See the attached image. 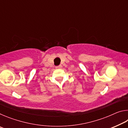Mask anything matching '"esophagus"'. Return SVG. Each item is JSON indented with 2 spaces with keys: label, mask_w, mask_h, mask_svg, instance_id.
Wrapping results in <instances>:
<instances>
[{
  "label": "esophagus",
  "mask_w": 128,
  "mask_h": 128,
  "mask_svg": "<svg viewBox=\"0 0 128 128\" xmlns=\"http://www.w3.org/2000/svg\"><path fill=\"white\" fill-rule=\"evenodd\" d=\"M55 68H56V69H60V68H62V65H59V66H56Z\"/></svg>",
  "instance_id": "1"
}]
</instances>
